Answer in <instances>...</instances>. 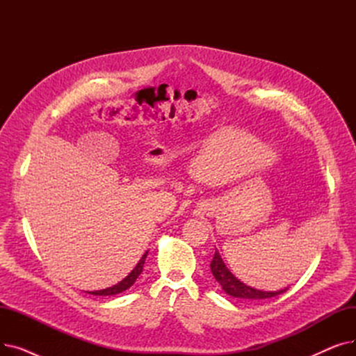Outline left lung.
Segmentation results:
<instances>
[{
  "instance_id": "obj_1",
  "label": "left lung",
  "mask_w": 356,
  "mask_h": 356,
  "mask_svg": "<svg viewBox=\"0 0 356 356\" xmlns=\"http://www.w3.org/2000/svg\"><path fill=\"white\" fill-rule=\"evenodd\" d=\"M211 271L215 277L216 282L220 284L227 294L236 297V298H247V300H259V298H270L278 294L284 293L287 289L280 291H261L244 284L228 270V267L223 263L219 252L216 251L212 261H211Z\"/></svg>"
}]
</instances>
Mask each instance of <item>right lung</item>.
<instances>
[{"instance_id": "obj_1", "label": "right lung", "mask_w": 356, "mask_h": 356, "mask_svg": "<svg viewBox=\"0 0 356 356\" xmlns=\"http://www.w3.org/2000/svg\"><path fill=\"white\" fill-rule=\"evenodd\" d=\"M148 252H145L143 255V258L140 259V263L136 266V268L131 271L122 282H120L118 284L112 286V287H108V289H104V290H99V291H89V294H93V296H114V294H118V293H122L125 291L127 289H129L131 286H133L136 283V280L138 278V275L141 274L143 271V267H144V261H145V257H147Z\"/></svg>"}]
</instances>
